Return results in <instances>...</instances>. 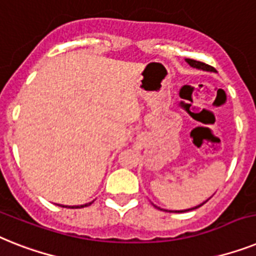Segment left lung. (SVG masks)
I'll return each mask as SVG.
<instances>
[{
    "label": "left lung",
    "instance_id": "1",
    "mask_svg": "<svg viewBox=\"0 0 256 256\" xmlns=\"http://www.w3.org/2000/svg\"><path fill=\"white\" fill-rule=\"evenodd\" d=\"M187 62H188L191 66L194 68H198V69H202V70H208V72H216V69L213 66H210V65L206 64V62H202V61H196V60H192V58H187ZM204 204V202H202ZM202 204H200V206H195V208H191V209H186V210H178V212H187V210H192V209H196L199 208V206H202Z\"/></svg>",
    "mask_w": 256,
    "mask_h": 256
}]
</instances>
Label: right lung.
<instances>
[{
	"instance_id": "right-lung-1",
	"label": "right lung",
	"mask_w": 256,
	"mask_h": 256,
	"mask_svg": "<svg viewBox=\"0 0 256 256\" xmlns=\"http://www.w3.org/2000/svg\"><path fill=\"white\" fill-rule=\"evenodd\" d=\"M92 202H88V204H86V206H64V208H84V206H90Z\"/></svg>"
}]
</instances>
